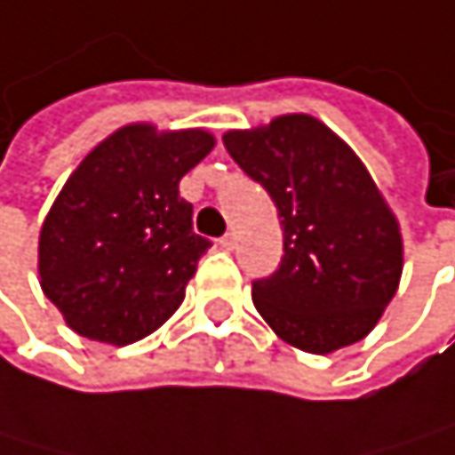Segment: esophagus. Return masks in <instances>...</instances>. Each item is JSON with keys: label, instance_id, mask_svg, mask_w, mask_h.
I'll list each match as a JSON object with an SVG mask.
<instances>
[{"label": "esophagus", "instance_id": "34e87169", "mask_svg": "<svg viewBox=\"0 0 455 455\" xmlns=\"http://www.w3.org/2000/svg\"><path fill=\"white\" fill-rule=\"evenodd\" d=\"M218 245H220L223 251H235V245H237V235H235V232H226V235L218 240Z\"/></svg>", "mask_w": 455, "mask_h": 455}]
</instances>
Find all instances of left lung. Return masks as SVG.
<instances>
[{
    "mask_svg": "<svg viewBox=\"0 0 455 455\" xmlns=\"http://www.w3.org/2000/svg\"><path fill=\"white\" fill-rule=\"evenodd\" d=\"M223 145L283 226L280 267L253 280L261 318L307 353L367 337L396 294L402 237L359 156L310 116L229 132Z\"/></svg>",
    "mask_w": 455,
    "mask_h": 455,
    "instance_id": "1",
    "label": "left lung"
}]
</instances>
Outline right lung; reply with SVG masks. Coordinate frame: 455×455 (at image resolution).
<instances>
[{"label": "right lung", "mask_w": 455, "mask_h": 455, "mask_svg": "<svg viewBox=\"0 0 455 455\" xmlns=\"http://www.w3.org/2000/svg\"><path fill=\"white\" fill-rule=\"evenodd\" d=\"M212 145L202 129L137 124L83 158L40 232V283L69 329L129 345L180 307L210 240L178 186Z\"/></svg>", "instance_id": "add662e5"}]
</instances>
